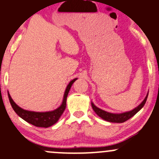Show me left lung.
I'll return each mask as SVG.
<instances>
[{
    "label": "left lung",
    "mask_w": 159,
    "mask_h": 159,
    "mask_svg": "<svg viewBox=\"0 0 159 159\" xmlns=\"http://www.w3.org/2000/svg\"><path fill=\"white\" fill-rule=\"evenodd\" d=\"M148 93L147 94L146 97L144 98V100L142 101V103H140L139 106L136 107V108H134L133 110L129 111H126V112H124V113H120V114H114V113H110L107 111H105L103 110L100 109V108L97 107L96 106H95L94 103L93 102H91L92 107H93V111L96 112V115L99 117H100L101 118H103V120L107 121H110V122H116V123H122L124 121H127L129 118H131L132 117L134 116L138 111H140L142 109L143 106H144L145 103L147 101V99H148Z\"/></svg>",
    "instance_id": "obj_1"
}]
</instances>
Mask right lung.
<instances>
[{"mask_svg": "<svg viewBox=\"0 0 159 159\" xmlns=\"http://www.w3.org/2000/svg\"><path fill=\"white\" fill-rule=\"evenodd\" d=\"M78 78H75L72 81H70L68 85L66 86V90H65L64 96H63V102L61 105L56 110L52 111H46V112H35V111H30L26 110L23 109L20 107L18 106L13 100L11 99V96L8 93V98H9V101L12 107L13 110L15 111L16 114L19 115L21 118L27 121L30 124L34 125L37 127H44V128H48V127L52 126L54 124H56L59 119V118L63 115V111L66 106V97L69 93L70 89L71 88V85L73 83L75 82Z\"/></svg>", "mask_w": 159, "mask_h": 159, "instance_id": "obj_1", "label": "right lung"}]
</instances>
